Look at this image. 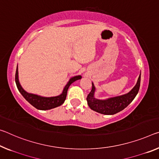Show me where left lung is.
Here are the masks:
<instances>
[{
  "label": "left lung",
  "mask_w": 159,
  "mask_h": 159,
  "mask_svg": "<svg viewBox=\"0 0 159 159\" xmlns=\"http://www.w3.org/2000/svg\"><path fill=\"white\" fill-rule=\"evenodd\" d=\"M140 81L141 74L139 76L137 84L129 93L121 96L109 98L105 100H98L94 98L95 89L92 83L91 91L88 95L86 98L89 106L91 110L103 115H114L122 111L134 99L139 90Z\"/></svg>",
  "instance_id": "1"
}]
</instances>
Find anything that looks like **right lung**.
<instances>
[{
  "label": "right lung",
  "mask_w": 159,
  "mask_h": 159,
  "mask_svg": "<svg viewBox=\"0 0 159 159\" xmlns=\"http://www.w3.org/2000/svg\"><path fill=\"white\" fill-rule=\"evenodd\" d=\"M81 79L80 75H77V76H74L71 78L69 80V81L68 82L66 86H65L63 93L59 96L56 97H51V98H44L38 96L37 95L34 94H30V93H27L25 90H23V89L21 87L20 84L19 80H18V70H17V66L16 69V83L17 87V89L20 91V93L22 95L25 100L27 101H28L32 106H34L35 108L38 110H50L52 108L57 107L58 106L62 105L64 102L65 100H66V95H67V91L68 89L70 86V85L74 83L75 80Z\"/></svg>",
  "instance_id": "right-lung-1"
}]
</instances>
